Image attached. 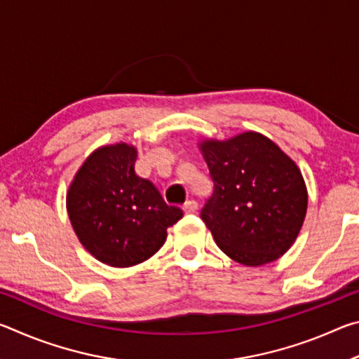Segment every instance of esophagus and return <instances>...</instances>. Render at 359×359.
Masks as SVG:
<instances>
[{
	"instance_id": "obj_1",
	"label": "esophagus",
	"mask_w": 359,
	"mask_h": 359,
	"mask_svg": "<svg viewBox=\"0 0 359 359\" xmlns=\"http://www.w3.org/2000/svg\"><path fill=\"white\" fill-rule=\"evenodd\" d=\"M198 210V203L194 201V199H190V201H187L184 204V212L185 214H194V212Z\"/></svg>"
}]
</instances>
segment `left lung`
Returning <instances> with one entry per match:
<instances>
[{"label":"left lung","instance_id":"obj_1","mask_svg":"<svg viewBox=\"0 0 359 359\" xmlns=\"http://www.w3.org/2000/svg\"><path fill=\"white\" fill-rule=\"evenodd\" d=\"M199 149L214 180L201 218L220 250L245 266L280 258L307 212V188L296 163L255 131L209 139Z\"/></svg>","mask_w":359,"mask_h":359}]
</instances>
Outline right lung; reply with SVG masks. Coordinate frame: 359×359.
<instances>
[{"instance_id": "obj_1", "label": "right lung", "mask_w": 359, "mask_h": 359, "mask_svg": "<svg viewBox=\"0 0 359 359\" xmlns=\"http://www.w3.org/2000/svg\"><path fill=\"white\" fill-rule=\"evenodd\" d=\"M137 150L125 142L95 150L69 185L66 208L81 244L101 263L130 267L160 250L184 212L168 205L135 171Z\"/></svg>"}]
</instances>
